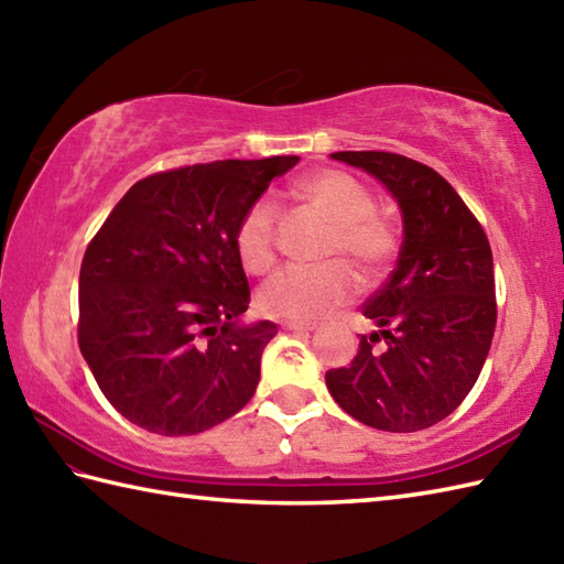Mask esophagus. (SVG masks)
Wrapping results in <instances>:
<instances>
[{
    "mask_svg": "<svg viewBox=\"0 0 564 564\" xmlns=\"http://www.w3.org/2000/svg\"><path fill=\"white\" fill-rule=\"evenodd\" d=\"M285 332H313L317 325H315V322H283V325H281Z\"/></svg>",
    "mask_w": 564,
    "mask_h": 564,
    "instance_id": "1",
    "label": "esophagus"
}]
</instances>
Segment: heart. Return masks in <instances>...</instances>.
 <instances>
[{"mask_svg": "<svg viewBox=\"0 0 564 564\" xmlns=\"http://www.w3.org/2000/svg\"><path fill=\"white\" fill-rule=\"evenodd\" d=\"M297 188L332 223L325 247V259L332 261L279 271L259 289V307L271 317L313 319L356 295L358 275L349 261L368 279H378L398 257L400 239L394 227L376 213L373 194L351 174L322 170L305 176ZM279 203L269 196L257 198L242 215L235 247L247 271L267 273L279 259Z\"/></svg>", "mask_w": 564, "mask_h": 564, "instance_id": "1", "label": "heart"}]
</instances>
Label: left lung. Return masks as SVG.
<instances>
[{"label":"left lung","instance_id":"8db88e82","mask_svg":"<svg viewBox=\"0 0 564 564\" xmlns=\"http://www.w3.org/2000/svg\"><path fill=\"white\" fill-rule=\"evenodd\" d=\"M332 160L382 182L402 210L404 239L398 267L364 305L380 329L364 334L349 366L327 370V388L366 426L392 434L429 429L473 390L492 346V249L470 208L431 166L378 150L334 152Z\"/></svg>","mask_w":564,"mask_h":564}]
</instances>
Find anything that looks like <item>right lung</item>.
<instances>
[{
    "label": "right lung",
    "mask_w": 564,
    "mask_h": 564,
    "mask_svg": "<svg viewBox=\"0 0 564 564\" xmlns=\"http://www.w3.org/2000/svg\"><path fill=\"white\" fill-rule=\"evenodd\" d=\"M295 164L158 172L130 186L94 235L79 269V351L128 422L191 436L251 400L275 325H239L249 283L235 232L271 178Z\"/></svg>",
    "instance_id": "obj_1"
}]
</instances>
